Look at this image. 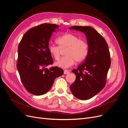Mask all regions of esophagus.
Segmentation results:
<instances>
[{"mask_svg": "<svg viewBox=\"0 0 128 128\" xmlns=\"http://www.w3.org/2000/svg\"><path fill=\"white\" fill-rule=\"evenodd\" d=\"M70 72V71L69 70H64V74H69Z\"/></svg>", "mask_w": 128, "mask_h": 128, "instance_id": "obj_1", "label": "esophagus"}]
</instances>
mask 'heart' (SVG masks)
<instances>
[{
	"label": "heart",
	"mask_w": 128,
	"mask_h": 128,
	"mask_svg": "<svg viewBox=\"0 0 128 128\" xmlns=\"http://www.w3.org/2000/svg\"><path fill=\"white\" fill-rule=\"evenodd\" d=\"M59 46L54 44L48 46V50L51 56L58 60L60 49L67 48L65 55L55 63V65L62 68H68L72 66L77 61L82 62L87 56L89 46L85 41L80 40L76 35L72 33H67L60 36L56 39Z\"/></svg>",
	"instance_id": "obj_1"
}]
</instances>
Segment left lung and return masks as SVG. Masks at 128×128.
I'll return each instance as SVG.
<instances>
[{
    "label": "left lung",
    "mask_w": 128,
    "mask_h": 128,
    "mask_svg": "<svg viewBox=\"0 0 128 128\" xmlns=\"http://www.w3.org/2000/svg\"><path fill=\"white\" fill-rule=\"evenodd\" d=\"M70 29L84 32L89 46L85 60L77 69L72 70L76 79L70 86V91L77 98L88 100L96 95L105 85L111 63L108 46L103 37L92 27L74 26Z\"/></svg>",
    "instance_id": "obj_1"
}]
</instances>
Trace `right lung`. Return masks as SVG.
I'll return each instance as SVG.
<instances>
[{"mask_svg": "<svg viewBox=\"0 0 128 128\" xmlns=\"http://www.w3.org/2000/svg\"><path fill=\"white\" fill-rule=\"evenodd\" d=\"M58 28V25L46 23L34 27L25 34L18 45L17 69L25 88L33 95L46 93L54 79L64 74L58 67L46 68L53 63L49 42Z\"/></svg>", "mask_w": 128, "mask_h": 128, "instance_id": "add662e5", "label": "right lung"}]
</instances>
